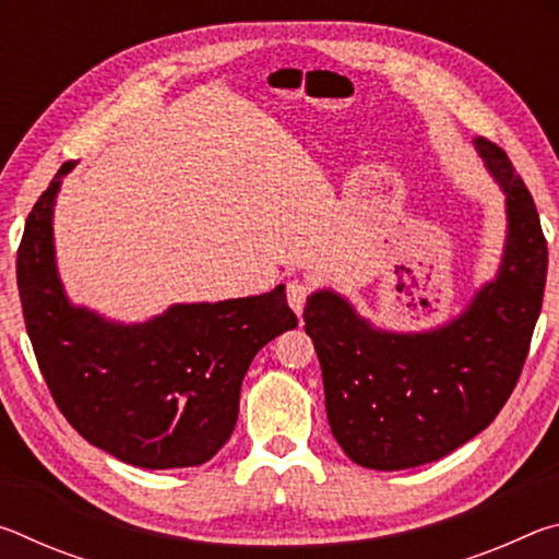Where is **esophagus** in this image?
Returning a JSON list of instances; mask_svg holds the SVG:
<instances>
[{
	"mask_svg": "<svg viewBox=\"0 0 559 559\" xmlns=\"http://www.w3.org/2000/svg\"><path fill=\"white\" fill-rule=\"evenodd\" d=\"M286 293H288V306L296 310V316L302 313V308H306V300L310 296V286L306 281H290L286 286Z\"/></svg>",
	"mask_w": 559,
	"mask_h": 559,
	"instance_id": "1",
	"label": "esophagus"
}]
</instances>
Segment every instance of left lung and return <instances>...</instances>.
Segmentation results:
<instances>
[{
    "label": "left lung",
    "instance_id": "1",
    "mask_svg": "<svg viewBox=\"0 0 559 559\" xmlns=\"http://www.w3.org/2000/svg\"><path fill=\"white\" fill-rule=\"evenodd\" d=\"M476 147L506 192L508 236L498 276L459 318L429 333H386L333 290L313 293L302 310L330 429L365 468L443 459L496 419L523 372L543 308L547 241L508 155L486 138Z\"/></svg>",
    "mask_w": 559,
    "mask_h": 559
}]
</instances>
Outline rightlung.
I'll list each match as a JSON object with an SVG mask.
<instances>
[{"label":"right lung","instance_id":"add662e5","mask_svg":"<svg viewBox=\"0 0 559 559\" xmlns=\"http://www.w3.org/2000/svg\"><path fill=\"white\" fill-rule=\"evenodd\" d=\"M59 173L26 216L16 286L36 362L66 421L140 468H187L229 441L243 374L259 349L298 325L286 286L249 298L179 302L122 325L63 293L53 259Z\"/></svg>","mask_w":559,"mask_h":559}]
</instances>
